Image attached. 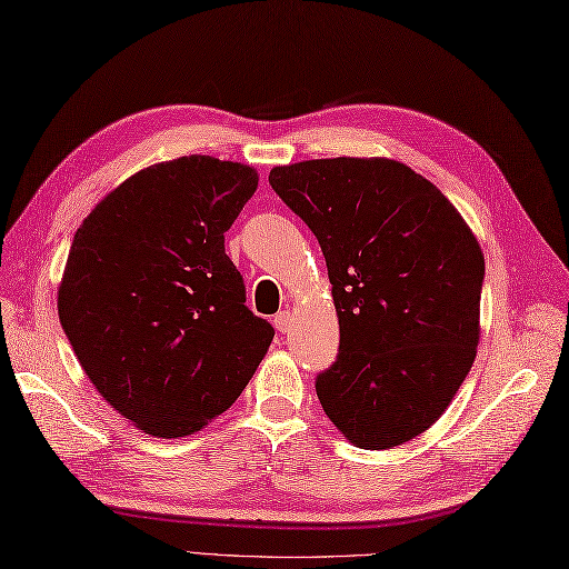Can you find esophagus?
Wrapping results in <instances>:
<instances>
[{
    "instance_id": "obj_1",
    "label": "esophagus",
    "mask_w": 569,
    "mask_h": 569,
    "mask_svg": "<svg viewBox=\"0 0 569 569\" xmlns=\"http://www.w3.org/2000/svg\"><path fill=\"white\" fill-rule=\"evenodd\" d=\"M272 323H274V328L280 330V332H287L289 326H292V313H289V311H280V313H277V316L272 318Z\"/></svg>"
}]
</instances>
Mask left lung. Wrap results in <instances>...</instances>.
Here are the masks:
<instances>
[{
  "label": "left lung",
  "instance_id": "left-lung-1",
  "mask_svg": "<svg viewBox=\"0 0 569 569\" xmlns=\"http://www.w3.org/2000/svg\"><path fill=\"white\" fill-rule=\"evenodd\" d=\"M270 186L321 243L338 359L318 373L330 422L359 449L435 425L473 367L485 258L437 186L393 159L274 166Z\"/></svg>",
  "mask_w": 569,
  "mask_h": 569
}]
</instances>
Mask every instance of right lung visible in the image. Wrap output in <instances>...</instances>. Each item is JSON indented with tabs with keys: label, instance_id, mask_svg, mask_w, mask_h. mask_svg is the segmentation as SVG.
I'll list each match as a JSON object with an SVG mask.
<instances>
[{
	"label": "right lung",
	"instance_id": "obj_1",
	"mask_svg": "<svg viewBox=\"0 0 569 569\" xmlns=\"http://www.w3.org/2000/svg\"><path fill=\"white\" fill-rule=\"evenodd\" d=\"M256 188L251 166L180 157L130 176L74 233L64 336L106 403L151 437H188L231 408L270 348L224 251Z\"/></svg>",
	"mask_w": 569,
	"mask_h": 569
}]
</instances>
